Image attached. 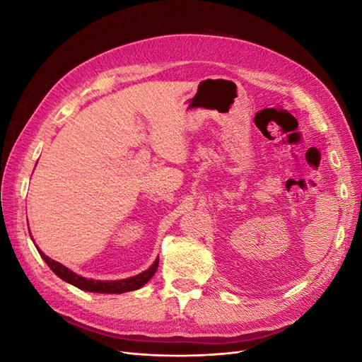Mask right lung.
Here are the masks:
<instances>
[{
  "label": "right lung",
  "instance_id": "add662e5",
  "mask_svg": "<svg viewBox=\"0 0 362 362\" xmlns=\"http://www.w3.org/2000/svg\"><path fill=\"white\" fill-rule=\"evenodd\" d=\"M39 254L42 255L43 259H45L49 269L56 273L59 278L72 284V286H75V287H78L80 290L92 291V293H116V294H119V293L137 290L141 286H145V284L156 275V272L158 269V259H157L148 270L140 273V275H137V276L128 278V279H119V281H93V279H86L80 275H76V273L71 272L68 267L60 264V262L47 257L40 249H39Z\"/></svg>",
  "mask_w": 362,
  "mask_h": 362
}]
</instances>
